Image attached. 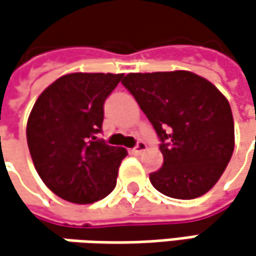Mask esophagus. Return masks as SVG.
<instances>
[{"label": "esophagus", "instance_id": "1", "mask_svg": "<svg viewBox=\"0 0 256 256\" xmlns=\"http://www.w3.org/2000/svg\"><path fill=\"white\" fill-rule=\"evenodd\" d=\"M146 143L144 142H138V144H136V148L134 149H132V154H134V155H140V154H143L144 150H146Z\"/></svg>", "mask_w": 256, "mask_h": 256}]
</instances>
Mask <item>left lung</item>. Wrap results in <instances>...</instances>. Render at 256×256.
<instances>
[{
  "mask_svg": "<svg viewBox=\"0 0 256 256\" xmlns=\"http://www.w3.org/2000/svg\"><path fill=\"white\" fill-rule=\"evenodd\" d=\"M122 82L162 140L164 165L150 174L152 186L180 200L197 198L214 187L234 149L228 98L190 70L128 74Z\"/></svg>",
  "mask_w": 256,
  "mask_h": 256,
  "instance_id": "left-lung-1",
  "label": "left lung"
}]
</instances>
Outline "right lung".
I'll use <instances>...</instances> for the list:
<instances>
[{"mask_svg": "<svg viewBox=\"0 0 256 256\" xmlns=\"http://www.w3.org/2000/svg\"><path fill=\"white\" fill-rule=\"evenodd\" d=\"M123 74L74 72L36 100L27 120V144L38 176L58 197L75 204L102 200L116 187L128 150L98 139L104 101Z\"/></svg>", "mask_w": 256, "mask_h": 256, "instance_id": "1", "label": "right lung"}]
</instances>
